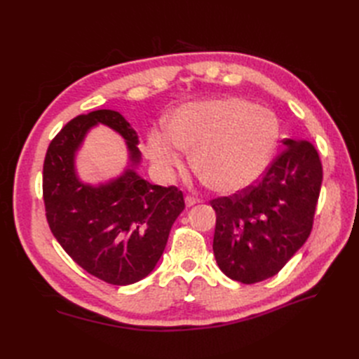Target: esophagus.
<instances>
[{"label": "esophagus", "instance_id": "1", "mask_svg": "<svg viewBox=\"0 0 359 359\" xmlns=\"http://www.w3.org/2000/svg\"><path fill=\"white\" fill-rule=\"evenodd\" d=\"M201 201L199 199H196V198H191V196H187L186 198V205L187 206H193V205H196V203H199Z\"/></svg>", "mask_w": 359, "mask_h": 359}]
</instances>
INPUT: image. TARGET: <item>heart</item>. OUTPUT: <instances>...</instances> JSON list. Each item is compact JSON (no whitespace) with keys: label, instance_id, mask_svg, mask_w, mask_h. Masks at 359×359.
<instances>
[{"label":"heart","instance_id":"heart-1","mask_svg":"<svg viewBox=\"0 0 359 359\" xmlns=\"http://www.w3.org/2000/svg\"><path fill=\"white\" fill-rule=\"evenodd\" d=\"M278 119L266 107L241 97L196 102L173 115L169 135L153 130L148 154L165 177L182 165V151L191 154L193 170L219 193L247 189L262 175L278 142Z\"/></svg>","mask_w":359,"mask_h":359}]
</instances>
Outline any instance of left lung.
<instances>
[{"label":"left lung","instance_id":"obj_1","mask_svg":"<svg viewBox=\"0 0 359 359\" xmlns=\"http://www.w3.org/2000/svg\"><path fill=\"white\" fill-rule=\"evenodd\" d=\"M285 149L255 186L211 201L212 250L223 273L253 285L276 276L307 241L322 186V163L307 140Z\"/></svg>","mask_w":359,"mask_h":359}]
</instances>
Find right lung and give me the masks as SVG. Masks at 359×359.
<instances>
[{
  "mask_svg": "<svg viewBox=\"0 0 359 359\" xmlns=\"http://www.w3.org/2000/svg\"><path fill=\"white\" fill-rule=\"evenodd\" d=\"M97 123L125 137L129 166L118 179L91 187L79 180L74 158ZM137 144L136 132L121 114L100 109L64 126L43 165V201L53 236L86 273L116 286L133 285L156 268L170 227L186 206L175 186H154L136 172Z\"/></svg>",
  "mask_w": 359,
  "mask_h": 359,
  "instance_id": "add662e5",
  "label": "right lung"
}]
</instances>
